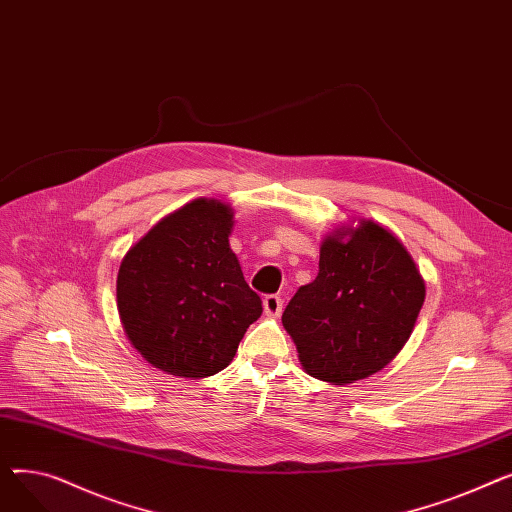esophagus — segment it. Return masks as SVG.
<instances>
[{"label": "esophagus", "mask_w": 512, "mask_h": 512, "mask_svg": "<svg viewBox=\"0 0 512 512\" xmlns=\"http://www.w3.org/2000/svg\"><path fill=\"white\" fill-rule=\"evenodd\" d=\"M263 309L270 317H278L284 309V301L278 297V294H267V297L263 299Z\"/></svg>", "instance_id": "esophagus-1"}]
</instances>
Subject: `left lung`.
Here are the masks:
<instances>
[{"mask_svg":"<svg viewBox=\"0 0 512 512\" xmlns=\"http://www.w3.org/2000/svg\"><path fill=\"white\" fill-rule=\"evenodd\" d=\"M425 282L405 245L384 226L361 220L328 234L317 278L282 313L303 369L336 386L384 369L409 340Z\"/></svg>","mask_w":512,"mask_h":512,"instance_id":"obj_1","label":"left lung"}]
</instances>
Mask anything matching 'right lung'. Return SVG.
Wrapping results in <instances>:
<instances>
[{
    "mask_svg": "<svg viewBox=\"0 0 512 512\" xmlns=\"http://www.w3.org/2000/svg\"><path fill=\"white\" fill-rule=\"evenodd\" d=\"M232 207L195 199L157 222L124 255L116 297L122 328L147 363L180 378L230 365L261 315L230 249Z\"/></svg>",
    "mask_w": 512,
    "mask_h": 512,
    "instance_id": "add662e5",
    "label": "right lung"
}]
</instances>
